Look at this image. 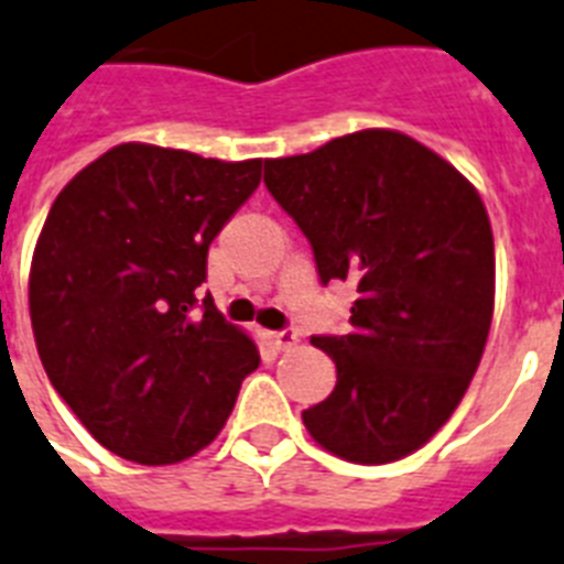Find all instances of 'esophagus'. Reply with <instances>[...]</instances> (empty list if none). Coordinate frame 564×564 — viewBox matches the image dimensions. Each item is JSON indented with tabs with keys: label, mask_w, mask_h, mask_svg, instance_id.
Returning a JSON list of instances; mask_svg holds the SVG:
<instances>
[{
	"label": "esophagus",
	"mask_w": 564,
	"mask_h": 564,
	"mask_svg": "<svg viewBox=\"0 0 564 564\" xmlns=\"http://www.w3.org/2000/svg\"><path fill=\"white\" fill-rule=\"evenodd\" d=\"M273 343H276V348L288 351V348H293V346H296V343H300V334L293 332V328H285V332L273 334Z\"/></svg>",
	"instance_id": "1"
}]
</instances>
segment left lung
<instances>
[{
	"mask_svg": "<svg viewBox=\"0 0 564 564\" xmlns=\"http://www.w3.org/2000/svg\"><path fill=\"white\" fill-rule=\"evenodd\" d=\"M264 184L311 241L323 285L357 288L351 332L311 337L337 386L302 412L305 430L355 464L406 458L458 409L487 346L496 250L481 195L394 129L268 158Z\"/></svg>",
	"mask_w": 564,
	"mask_h": 564,
	"instance_id": "1",
	"label": "left lung"
}]
</instances>
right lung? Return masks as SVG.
<instances>
[{"instance_id":"add662e5","label":"right lung","mask_w":564,"mask_h":564,"mask_svg":"<svg viewBox=\"0 0 564 564\" xmlns=\"http://www.w3.org/2000/svg\"><path fill=\"white\" fill-rule=\"evenodd\" d=\"M259 181L262 158L118 143L51 204L31 328L51 386L109 453L147 467L202 453L259 369L250 334L195 293L209 245Z\"/></svg>"}]
</instances>
